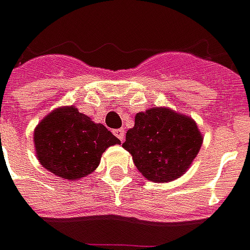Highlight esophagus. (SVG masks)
Masks as SVG:
<instances>
[{
	"instance_id": "1",
	"label": "esophagus",
	"mask_w": 250,
	"mask_h": 250,
	"mask_svg": "<svg viewBox=\"0 0 250 250\" xmlns=\"http://www.w3.org/2000/svg\"><path fill=\"white\" fill-rule=\"evenodd\" d=\"M113 134H115V137H118L122 142L125 141V130H123V128H118V130H115Z\"/></svg>"
}]
</instances>
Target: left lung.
<instances>
[{"instance_id":"1","label":"left lung","mask_w":250,"mask_h":250,"mask_svg":"<svg viewBox=\"0 0 250 250\" xmlns=\"http://www.w3.org/2000/svg\"><path fill=\"white\" fill-rule=\"evenodd\" d=\"M201 145L203 137L191 119L166 108H152L137 113L123 147L146 179L169 182L185 174Z\"/></svg>"}]
</instances>
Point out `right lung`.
I'll return each instance as SVG.
<instances>
[{
  "instance_id": "add662e5",
  "label": "right lung",
  "mask_w": 250,
  "mask_h": 250,
  "mask_svg": "<svg viewBox=\"0 0 250 250\" xmlns=\"http://www.w3.org/2000/svg\"><path fill=\"white\" fill-rule=\"evenodd\" d=\"M34 142L47 171L64 179H79L91 174L106 147L120 144V139L75 106H68L49 113L37 125Z\"/></svg>"
}]
</instances>
